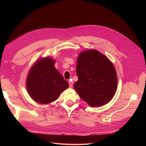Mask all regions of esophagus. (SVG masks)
Returning <instances> with one entry per match:
<instances>
[{"instance_id": "esophagus-1", "label": "esophagus", "mask_w": 146, "mask_h": 146, "mask_svg": "<svg viewBox=\"0 0 146 146\" xmlns=\"http://www.w3.org/2000/svg\"><path fill=\"white\" fill-rule=\"evenodd\" d=\"M69 87L71 88L73 85V82L71 81H69Z\"/></svg>"}]
</instances>
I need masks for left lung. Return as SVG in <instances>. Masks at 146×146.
Listing matches in <instances>:
<instances>
[{"mask_svg":"<svg viewBox=\"0 0 146 146\" xmlns=\"http://www.w3.org/2000/svg\"><path fill=\"white\" fill-rule=\"evenodd\" d=\"M76 72L78 80L74 89L90 107H101L113 98L117 87L116 71L101 52L92 48L82 52L77 58Z\"/></svg>","mask_w":146,"mask_h":146,"instance_id":"left-lung-1","label":"left lung"}]
</instances>
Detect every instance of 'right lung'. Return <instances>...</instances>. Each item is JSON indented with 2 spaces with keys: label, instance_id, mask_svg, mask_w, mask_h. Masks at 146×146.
Here are the masks:
<instances>
[{
  "label": "right lung",
  "instance_id": "right-lung-1",
  "mask_svg": "<svg viewBox=\"0 0 146 146\" xmlns=\"http://www.w3.org/2000/svg\"><path fill=\"white\" fill-rule=\"evenodd\" d=\"M55 60L50 56L41 58L30 68L26 80V88L36 102L48 104L58 99L69 87V83L54 66Z\"/></svg>",
  "mask_w": 146,
  "mask_h": 146
}]
</instances>
